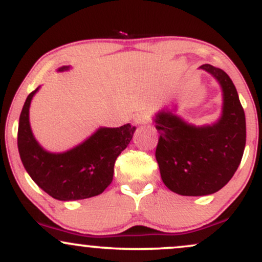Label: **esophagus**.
<instances>
[{"mask_svg": "<svg viewBox=\"0 0 262 262\" xmlns=\"http://www.w3.org/2000/svg\"><path fill=\"white\" fill-rule=\"evenodd\" d=\"M134 123L138 125L141 124H148L149 123V116L144 112H139L134 116Z\"/></svg>", "mask_w": 262, "mask_h": 262, "instance_id": "esophagus-1", "label": "esophagus"}]
</instances>
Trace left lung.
I'll list each match as a JSON object with an SVG mask.
<instances>
[{"mask_svg":"<svg viewBox=\"0 0 262 262\" xmlns=\"http://www.w3.org/2000/svg\"><path fill=\"white\" fill-rule=\"evenodd\" d=\"M222 90V112L210 124L196 125L176 113L177 106L155 113L156 161L162 182L181 196H207L223 188L240 165L246 143L245 113L233 81L222 69L204 64Z\"/></svg>","mask_w":262,"mask_h":262,"instance_id":"left-lung-1","label":"left lung"}]
</instances>
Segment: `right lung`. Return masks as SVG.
Here are the masks:
<instances>
[{
  "label": "right lung",
  "instance_id": "obj_1",
  "mask_svg": "<svg viewBox=\"0 0 262 262\" xmlns=\"http://www.w3.org/2000/svg\"><path fill=\"white\" fill-rule=\"evenodd\" d=\"M61 66L58 73L69 71ZM38 86L25 102L18 124V151L28 175L49 196L59 201H77L95 197L111 185L114 162L128 146L135 127H100L74 148L61 152L44 149L35 139L29 122V108Z\"/></svg>",
  "mask_w": 262,
  "mask_h": 262
}]
</instances>
